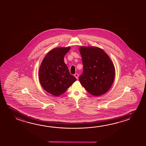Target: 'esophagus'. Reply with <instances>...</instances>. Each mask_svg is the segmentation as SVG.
I'll use <instances>...</instances> for the list:
<instances>
[{
    "mask_svg": "<svg viewBox=\"0 0 146 146\" xmlns=\"http://www.w3.org/2000/svg\"><path fill=\"white\" fill-rule=\"evenodd\" d=\"M74 76L76 77V78L77 79H78V76H79V75L77 74V73H76V74H75Z\"/></svg>",
    "mask_w": 146,
    "mask_h": 146,
    "instance_id": "obj_1",
    "label": "esophagus"
}]
</instances>
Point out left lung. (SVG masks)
Instances as JSON below:
<instances>
[{
    "mask_svg": "<svg viewBox=\"0 0 146 146\" xmlns=\"http://www.w3.org/2000/svg\"><path fill=\"white\" fill-rule=\"evenodd\" d=\"M84 72L79 77L80 84L93 96L102 95L109 91L114 81L115 68L108 54L95 46L79 48Z\"/></svg>",
    "mask_w": 146,
    "mask_h": 146,
    "instance_id": "left-lung-1",
    "label": "left lung"
}]
</instances>
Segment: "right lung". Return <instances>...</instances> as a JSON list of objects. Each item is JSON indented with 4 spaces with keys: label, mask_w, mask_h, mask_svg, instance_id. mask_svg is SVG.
Wrapping results in <instances>:
<instances>
[{
    "label": "right lung",
    "mask_w": 146,
    "mask_h": 146,
    "mask_svg": "<svg viewBox=\"0 0 146 146\" xmlns=\"http://www.w3.org/2000/svg\"><path fill=\"white\" fill-rule=\"evenodd\" d=\"M71 47H57L48 52L38 70L41 86L48 93L60 96L76 80L70 73L64 56Z\"/></svg>",
    "instance_id": "right-lung-1"
}]
</instances>
